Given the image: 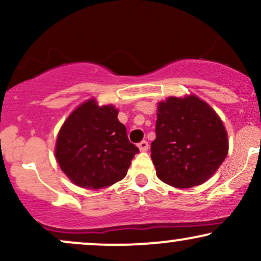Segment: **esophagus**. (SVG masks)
Instances as JSON below:
<instances>
[{
    "instance_id": "34e87169",
    "label": "esophagus",
    "mask_w": 261,
    "mask_h": 261,
    "mask_svg": "<svg viewBox=\"0 0 261 261\" xmlns=\"http://www.w3.org/2000/svg\"><path fill=\"white\" fill-rule=\"evenodd\" d=\"M137 147L140 148V151H142V152H145V151H147L148 149V142L147 141H141V142H139L137 143Z\"/></svg>"
}]
</instances>
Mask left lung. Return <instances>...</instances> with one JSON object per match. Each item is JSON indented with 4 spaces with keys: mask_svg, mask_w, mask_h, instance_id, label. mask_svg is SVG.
Masks as SVG:
<instances>
[{
    "mask_svg": "<svg viewBox=\"0 0 261 261\" xmlns=\"http://www.w3.org/2000/svg\"><path fill=\"white\" fill-rule=\"evenodd\" d=\"M227 153L226 128L206 101L188 95L158 104L151 158L162 181L180 189L202 184Z\"/></svg>",
    "mask_w": 261,
    "mask_h": 261,
    "instance_id": "1",
    "label": "left lung"
}]
</instances>
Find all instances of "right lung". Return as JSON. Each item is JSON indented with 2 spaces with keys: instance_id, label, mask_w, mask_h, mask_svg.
Returning a JSON list of instances; mask_svg holds the SVG:
<instances>
[{
  "instance_id": "obj_1",
  "label": "right lung",
  "mask_w": 261,
  "mask_h": 261,
  "mask_svg": "<svg viewBox=\"0 0 261 261\" xmlns=\"http://www.w3.org/2000/svg\"><path fill=\"white\" fill-rule=\"evenodd\" d=\"M139 148L127 139L118 109L89 99L71 113L58 135L55 155L73 184L101 189L121 180Z\"/></svg>"
}]
</instances>
